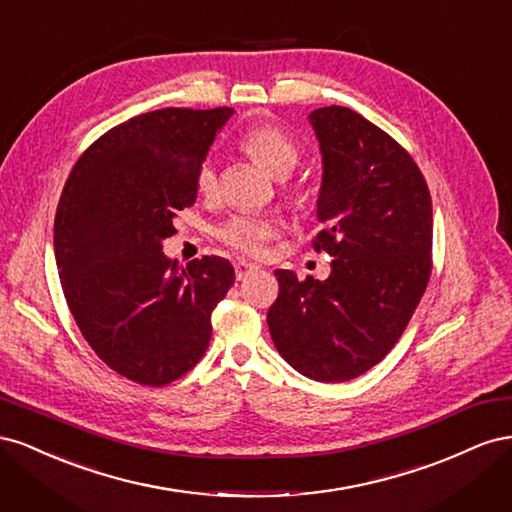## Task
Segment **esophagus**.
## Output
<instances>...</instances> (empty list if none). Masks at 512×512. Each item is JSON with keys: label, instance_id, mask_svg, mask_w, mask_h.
<instances>
[{"label": "esophagus", "instance_id": "esophagus-1", "mask_svg": "<svg viewBox=\"0 0 512 512\" xmlns=\"http://www.w3.org/2000/svg\"><path fill=\"white\" fill-rule=\"evenodd\" d=\"M256 271H258V267L252 265V262H245V260H237V262H235V275H237V280H245L247 275H252V273H256Z\"/></svg>", "mask_w": 512, "mask_h": 512}]
</instances>
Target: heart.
Wrapping results in <instances>:
<instances>
[{
	"label": "heart",
	"instance_id": "b5f03b06",
	"mask_svg": "<svg viewBox=\"0 0 512 512\" xmlns=\"http://www.w3.org/2000/svg\"><path fill=\"white\" fill-rule=\"evenodd\" d=\"M239 145L247 156H252L275 177H288L301 160L299 143L286 130L275 126V123H260V126L247 128L239 138ZM196 185L198 192L205 196L218 192V166H215L211 158L200 164ZM288 194L294 198L301 196L297 188H288ZM277 230H280L277 220L243 213L222 224L218 228V237L230 245L232 250L256 256L265 250L267 241L277 235Z\"/></svg>",
	"mask_w": 512,
	"mask_h": 512
}]
</instances>
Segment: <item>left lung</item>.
I'll return each instance as SVG.
<instances>
[{
	"instance_id": "left-lung-1",
	"label": "left lung",
	"mask_w": 512,
	"mask_h": 512,
	"mask_svg": "<svg viewBox=\"0 0 512 512\" xmlns=\"http://www.w3.org/2000/svg\"><path fill=\"white\" fill-rule=\"evenodd\" d=\"M322 153L314 250L333 256L320 282L277 269L273 344L299 374L346 382L378 365L408 327L431 273L425 177L395 138L346 106L309 113Z\"/></svg>"
}]
</instances>
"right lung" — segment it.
Instances as JSON below:
<instances>
[{
	"label": "right lung",
	"mask_w": 512,
	"mask_h": 512,
	"mask_svg": "<svg viewBox=\"0 0 512 512\" xmlns=\"http://www.w3.org/2000/svg\"><path fill=\"white\" fill-rule=\"evenodd\" d=\"M232 108H162L119 123L91 145L61 192L55 260L87 344L119 376L164 386L203 359L211 312L235 284L220 256L179 267L162 252L177 211Z\"/></svg>",
	"instance_id": "1"
}]
</instances>
